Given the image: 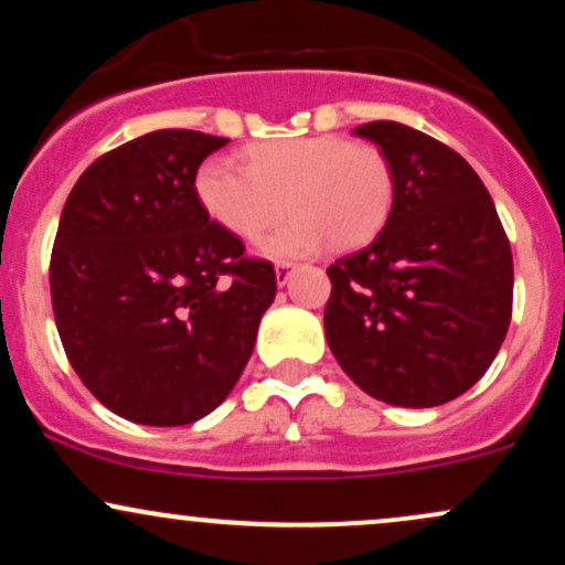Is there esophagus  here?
I'll use <instances>...</instances> for the list:
<instances>
[{"mask_svg":"<svg viewBox=\"0 0 565 565\" xmlns=\"http://www.w3.org/2000/svg\"><path fill=\"white\" fill-rule=\"evenodd\" d=\"M291 270H295V263H278V265H276V281H278V287H284V284H289Z\"/></svg>","mask_w":565,"mask_h":565,"instance_id":"esophagus-1","label":"esophagus"}]
</instances>
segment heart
Segmentation results:
<instances>
[{"label":"heart","instance_id":"heart-1","mask_svg":"<svg viewBox=\"0 0 565 565\" xmlns=\"http://www.w3.org/2000/svg\"><path fill=\"white\" fill-rule=\"evenodd\" d=\"M196 199L212 223L255 238L287 210L295 212L260 242L268 257H300L332 242L350 249L385 225L393 174L377 148L334 135L255 146L246 167L212 157L196 172Z\"/></svg>","mask_w":565,"mask_h":565}]
</instances>
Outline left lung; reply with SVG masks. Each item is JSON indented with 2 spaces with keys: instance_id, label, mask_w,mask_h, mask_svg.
Masks as SVG:
<instances>
[{
  "instance_id": "8db88e82",
  "label": "left lung",
  "mask_w": 565,
  "mask_h": 565,
  "mask_svg": "<svg viewBox=\"0 0 565 565\" xmlns=\"http://www.w3.org/2000/svg\"><path fill=\"white\" fill-rule=\"evenodd\" d=\"M353 135L380 146L393 206L372 244L329 265L327 342L372 398L440 406L483 377L508 334L510 242L481 178L449 146L398 121Z\"/></svg>"
}]
</instances>
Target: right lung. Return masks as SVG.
I'll return each instance as SVG.
<instances>
[{
	"mask_svg": "<svg viewBox=\"0 0 565 565\" xmlns=\"http://www.w3.org/2000/svg\"><path fill=\"white\" fill-rule=\"evenodd\" d=\"M225 138L157 129L84 170L50 260L57 334L87 385L138 425H191L228 398L276 270L212 223L196 172Z\"/></svg>",
	"mask_w": 565,
	"mask_h": 565,
	"instance_id": "obj_1",
	"label": "right lung"
}]
</instances>
